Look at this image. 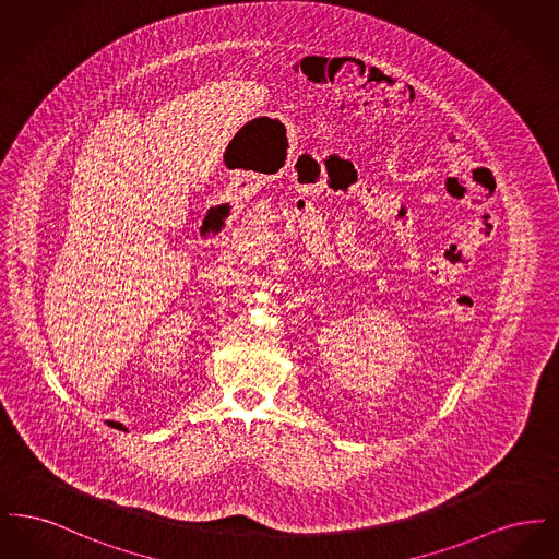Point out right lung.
<instances>
[{
    "mask_svg": "<svg viewBox=\"0 0 559 559\" xmlns=\"http://www.w3.org/2000/svg\"><path fill=\"white\" fill-rule=\"evenodd\" d=\"M108 426L117 427V429H123V431H126V427L121 426V424H115V421H110V424H108Z\"/></svg>",
    "mask_w": 559,
    "mask_h": 559,
    "instance_id": "obj_1",
    "label": "right lung"
}]
</instances>
